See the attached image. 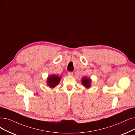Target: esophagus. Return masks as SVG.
<instances>
[{
	"mask_svg": "<svg viewBox=\"0 0 135 135\" xmlns=\"http://www.w3.org/2000/svg\"><path fill=\"white\" fill-rule=\"evenodd\" d=\"M68 75L69 76H73V73L72 72H68Z\"/></svg>",
	"mask_w": 135,
	"mask_h": 135,
	"instance_id": "esophagus-1",
	"label": "esophagus"
}]
</instances>
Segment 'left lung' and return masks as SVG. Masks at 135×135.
Returning a JSON list of instances; mask_svg holds the SVG:
<instances>
[{
  "label": "left lung",
  "mask_w": 135,
  "mask_h": 135,
  "mask_svg": "<svg viewBox=\"0 0 135 135\" xmlns=\"http://www.w3.org/2000/svg\"><path fill=\"white\" fill-rule=\"evenodd\" d=\"M91 79L90 78L84 77L81 79V83L86 89L90 88L91 86Z\"/></svg>",
  "instance_id": "8db88e82"
}]
</instances>
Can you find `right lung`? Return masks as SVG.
I'll return each mask as SVG.
<instances>
[{
	"instance_id": "obj_1",
	"label": "right lung",
	"mask_w": 135,
	"mask_h": 135,
	"mask_svg": "<svg viewBox=\"0 0 135 135\" xmlns=\"http://www.w3.org/2000/svg\"><path fill=\"white\" fill-rule=\"evenodd\" d=\"M61 76L59 75L52 74L47 77L46 80V83L51 88L53 89L55 88L61 81Z\"/></svg>"
}]
</instances>
